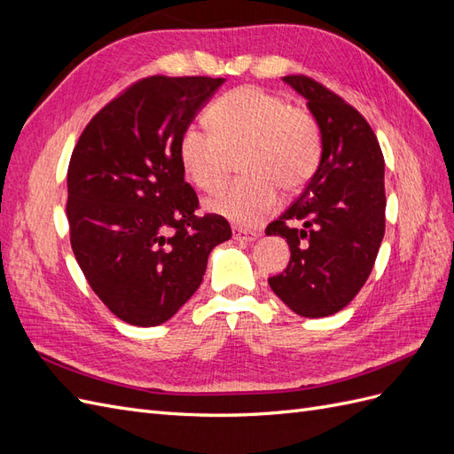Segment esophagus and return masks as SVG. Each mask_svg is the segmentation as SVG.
Here are the masks:
<instances>
[{"mask_svg": "<svg viewBox=\"0 0 454 454\" xmlns=\"http://www.w3.org/2000/svg\"><path fill=\"white\" fill-rule=\"evenodd\" d=\"M259 235L254 231H246V229H240V227H232V239L235 240H240V242H254Z\"/></svg>", "mask_w": 454, "mask_h": 454, "instance_id": "1", "label": "esophagus"}]
</instances>
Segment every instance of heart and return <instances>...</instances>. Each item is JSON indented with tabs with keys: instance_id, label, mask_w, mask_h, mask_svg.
Returning a JSON list of instances; mask_svg holds the SVG:
<instances>
[{
	"instance_id": "b5f03b06",
	"label": "heart",
	"mask_w": 454,
	"mask_h": 454,
	"mask_svg": "<svg viewBox=\"0 0 454 454\" xmlns=\"http://www.w3.org/2000/svg\"><path fill=\"white\" fill-rule=\"evenodd\" d=\"M206 121L187 127L177 144L182 168L199 189L212 193L225 182L229 159L240 153L242 180L206 200L212 214L240 227H255L277 210L280 193L303 187L320 160V132L303 109L257 87L217 98Z\"/></svg>"
}]
</instances>
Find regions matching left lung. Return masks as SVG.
<instances>
[{
    "mask_svg": "<svg viewBox=\"0 0 454 454\" xmlns=\"http://www.w3.org/2000/svg\"><path fill=\"white\" fill-rule=\"evenodd\" d=\"M320 129L322 157L301 197L267 235L290 246L270 290L295 314L322 318L345 309L369 278L384 237V157L369 122L305 75H287Z\"/></svg>",
    "mask_w": 454,
    "mask_h": 454,
    "instance_id": "obj_1",
    "label": "left lung"
}]
</instances>
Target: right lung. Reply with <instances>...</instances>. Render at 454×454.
I'll return each instance as SVG.
<instances>
[{"instance_id":"right-lung-1","label":"right lung","mask_w":454,"mask_h":454,"mask_svg":"<svg viewBox=\"0 0 454 454\" xmlns=\"http://www.w3.org/2000/svg\"><path fill=\"white\" fill-rule=\"evenodd\" d=\"M223 77H145L96 114L67 167L70 240L92 292L122 322L170 320L231 239L227 219L197 215L177 155L182 132Z\"/></svg>"}]
</instances>
